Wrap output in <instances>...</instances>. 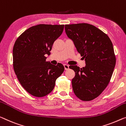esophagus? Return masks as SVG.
Returning <instances> with one entry per match:
<instances>
[{
    "instance_id": "1",
    "label": "esophagus",
    "mask_w": 126,
    "mask_h": 126,
    "mask_svg": "<svg viewBox=\"0 0 126 126\" xmlns=\"http://www.w3.org/2000/svg\"><path fill=\"white\" fill-rule=\"evenodd\" d=\"M64 68H65V70H68L69 69V65H67V64H64Z\"/></svg>"
}]
</instances>
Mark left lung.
Masks as SVG:
<instances>
[{
  "instance_id": "1",
  "label": "left lung",
  "mask_w": 126,
  "mask_h": 126,
  "mask_svg": "<svg viewBox=\"0 0 126 126\" xmlns=\"http://www.w3.org/2000/svg\"><path fill=\"white\" fill-rule=\"evenodd\" d=\"M68 38L85 60V67L70 65L75 72L72 89L84 101L93 100L101 94L109 83L116 63L111 41L108 35L91 24L65 25Z\"/></svg>"
}]
</instances>
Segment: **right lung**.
Instances as JSON below:
<instances>
[{
    "mask_svg": "<svg viewBox=\"0 0 126 126\" xmlns=\"http://www.w3.org/2000/svg\"><path fill=\"white\" fill-rule=\"evenodd\" d=\"M64 25L39 24L24 32L13 48V67L20 83L33 96L42 97L51 92L57 78L64 70L46 62L52 45L63 33Z\"/></svg>",
    "mask_w": 126,
    "mask_h": 126,
    "instance_id": "right-lung-1",
    "label": "right lung"
}]
</instances>
